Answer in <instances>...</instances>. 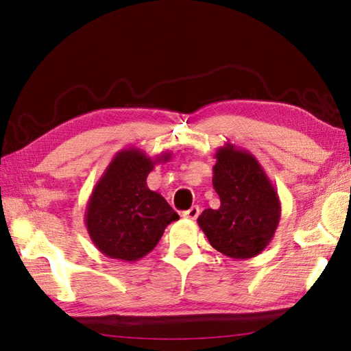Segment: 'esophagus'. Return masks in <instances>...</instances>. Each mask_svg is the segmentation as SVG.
<instances>
[{
  "mask_svg": "<svg viewBox=\"0 0 351 351\" xmlns=\"http://www.w3.org/2000/svg\"><path fill=\"white\" fill-rule=\"evenodd\" d=\"M199 214H200V208L197 206V205H195V206H191L190 210H187V211H184V217L185 219H190V220H196L197 217H199Z\"/></svg>",
  "mask_w": 351,
  "mask_h": 351,
  "instance_id": "esophagus-1",
  "label": "esophagus"
}]
</instances>
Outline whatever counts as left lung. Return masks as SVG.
<instances>
[{
    "label": "left lung",
    "instance_id": "1",
    "mask_svg": "<svg viewBox=\"0 0 351 351\" xmlns=\"http://www.w3.org/2000/svg\"><path fill=\"white\" fill-rule=\"evenodd\" d=\"M213 185L219 210L208 208L197 223L215 250L234 259L255 258L273 240L280 220V200L258 160L228 143L217 149Z\"/></svg>",
    "mask_w": 351,
    "mask_h": 351
}]
</instances>
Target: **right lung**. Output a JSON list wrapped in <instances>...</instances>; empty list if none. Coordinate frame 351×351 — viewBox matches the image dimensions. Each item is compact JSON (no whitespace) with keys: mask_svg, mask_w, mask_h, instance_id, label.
<instances>
[{"mask_svg":"<svg viewBox=\"0 0 351 351\" xmlns=\"http://www.w3.org/2000/svg\"><path fill=\"white\" fill-rule=\"evenodd\" d=\"M170 152L152 160L137 147L119 151L88 197L84 221L90 240L104 255L126 263L146 256L171 221L180 219L146 180L156 162H167Z\"/></svg>","mask_w":351,"mask_h":351,"instance_id":"1","label":"right lung"}]
</instances>
